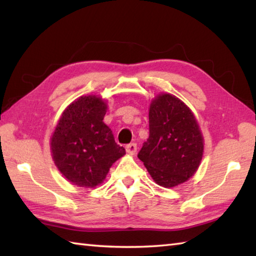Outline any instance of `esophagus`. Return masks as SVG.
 <instances>
[{"label":"esophagus","instance_id":"34e87169","mask_svg":"<svg viewBox=\"0 0 256 256\" xmlns=\"http://www.w3.org/2000/svg\"><path fill=\"white\" fill-rule=\"evenodd\" d=\"M125 150H126V153L134 155L135 153H136L138 145H136V143H130L126 146H125Z\"/></svg>","mask_w":256,"mask_h":256}]
</instances>
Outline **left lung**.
Instances as JSON below:
<instances>
[{
  "label": "left lung",
  "instance_id": "left-lung-1",
  "mask_svg": "<svg viewBox=\"0 0 256 256\" xmlns=\"http://www.w3.org/2000/svg\"><path fill=\"white\" fill-rule=\"evenodd\" d=\"M150 136L138 157L156 184L174 187L197 170L204 140L189 108L172 94H160L150 103Z\"/></svg>",
  "mask_w": 256,
  "mask_h": 256
}]
</instances>
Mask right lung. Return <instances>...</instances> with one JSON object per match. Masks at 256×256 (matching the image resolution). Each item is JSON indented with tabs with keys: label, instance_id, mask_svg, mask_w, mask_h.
<instances>
[{
	"label": "right lung",
	"instance_id": "add662e5",
	"mask_svg": "<svg viewBox=\"0 0 256 256\" xmlns=\"http://www.w3.org/2000/svg\"><path fill=\"white\" fill-rule=\"evenodd\" d=\"M106 112V104L100 98L81 96L64 111L52 134L55 164L77 186L101 184L113 162L125 154L103 122Z\"/></svg>",
	"mask_w": 256,
	"mask_h": 256
}]
</instances>
